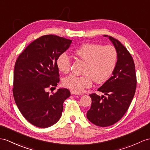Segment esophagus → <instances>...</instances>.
Segmentation results:
<instances>
[{
	"mask_svg": "<svg viewBox=\"0 0 150 150\" xmlns=\"http://www.w3.org/2000/svg\"><path fill=\"white\" fill-rule=\"evenodd\" d=\"M71 95H77V96H81V95H82L81 93L76 92H74V91H71Z\"/></svg>",
	"mask_w": 150,
	"mask_h": 150,
	"instance_id": "obj_1",
	"label": "esophagus"
}]
</instances>
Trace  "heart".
I'll return each mask as SVG.
<instances>
[{
  "instance_id": "heart-1",
  "label": "heart",
  "mask_w": 150,
  "mask_h": 150,
  "mask_svg": "<svg viewBox=\"0 0 150 150\" xmlns=\"http://www.w3.org/2000/svg\"><path fill=\"white\" fill-rule=\"evenodd\" d=\"M74 53L79 59L86 62L85 76L71 74L65 78L64 85L76 92H81L92 85V79L97 84L104 83L109 78L116 67L118 53L111 45L102 46L93 43H84L74 50ZM57 66L61 72L70 71L71 62L65 53H62L57 60Z\"/></svg>"
}]
</instances>
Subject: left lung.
Masks as SVG:
<instances>
[{
    "label": "left lung",
    "mask_w": 150,
    "mask_h": 150,
    "mask_svg": "<svg viewBox=\"0 0 150 150\" xmlns=\"http://www.w3.org/2000/svg\"><path fill=\"white\" fill-rule=\"evenodd\" d=\"M108 37L117 51L118 59L112 76L98 91L101 97L92 93L90 109L86 117L90 122L99 127H108L121 119L129 109L136 92L137 80L133 58L126 47L118 40Z\"/></svg>",
    "instance_id": "8db88e82"
}]
</instances>
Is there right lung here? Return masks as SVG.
<instances>
[{"mask_svg": "<svg viewBox=\"0 0 150 150\" xmlns=\"http://www.w3.org/2000/svg\"><path fill=\"white\" fill-rule=\"evenodd\" d=\"M72 40L46 35L32 42L18 56L14 65L13 96L21 114L39 128L56 123L62 116L63 104L70 91L60 88L50 95L48 88L57 86L59 73L58 56L66 51Z\"/></svg>", "mask_w": 150, "mask_h": 150, "instance_id": "right-lung-1", "label": "right lung"}]
</instances>
